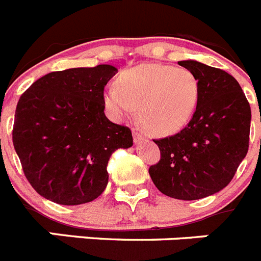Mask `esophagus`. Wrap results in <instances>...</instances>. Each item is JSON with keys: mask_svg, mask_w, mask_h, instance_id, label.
<instances>
[{"mask_svg": "<svg viewBox=\"0 0 261 261\" xmlns=\"http://www.w3.org/2000/svg\"><path fill=\"white\" fill-rule=\"evenodd\" d=\"M133 138H135V142H140L144 140V136L138 129H133Z\"/></svg>", "mask_w": 261, "mask_h": 261, "instance_id": "esophagus-1", "label": "esophagus"}]
</instances>
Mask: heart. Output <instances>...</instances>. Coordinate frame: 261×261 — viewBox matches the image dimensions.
I'll use <instances>...</instances> for the list:
<instances>
[{"mask_svg": "<svg viewBox=\"0 0 261 261\" xmlns=\"http://www.w3.org/2000/svg\"><path fill=\"white\" fill-rule=\"evenodd\" d=\"M200 98L199 80L186 68L142 64L124 71L119 87L106 90L105 100L116 119L138 107L142 124L154 135H171L188 124Z\"/></svg>", "mask_w": 261, "mask_h": 261, "instance_id": "1", "label": "heart"}]
</instances>
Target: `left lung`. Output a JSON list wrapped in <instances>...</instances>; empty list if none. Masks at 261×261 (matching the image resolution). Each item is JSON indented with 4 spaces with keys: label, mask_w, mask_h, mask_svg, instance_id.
<instances>
[{
    "label": "left lung",
    "mask_w": 261,
    "mask_h": 261,
    "mask_svg": "<svg viewBox=\"0 0 261 261\" xmlns=\"http://www.w3.org/2000/svg\"><path fill=\"white\" fill-rule=\"evenodd\" d=\"M177 64L199 80V103L180 132L154 140L161 159L149 174L163 195L199 200L234 177L248 151L251 108L238 81L225 70L191 60Z\"/></svg>",
    "instance_id": "obj_1"
}]
</instances>
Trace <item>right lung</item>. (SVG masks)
Segmentation results:
<instances>
[{"instance_id":"add662e5","label":"right lung","mask_w":261,"mask_h":261,"mask_svg":"<svg viewBox=\"0 0 261 261\" xmlns=\"http://www.w3.org/2000/svg\"><path fill=\"white\" fill-rule=\"evenodd\" d=\"M112 65L52 71L20 95L14 149L24 176L40 196L80 205L102 195L115 150L133 145L130 129L105 115V86Z\"/></svg>"}]
</instances>
